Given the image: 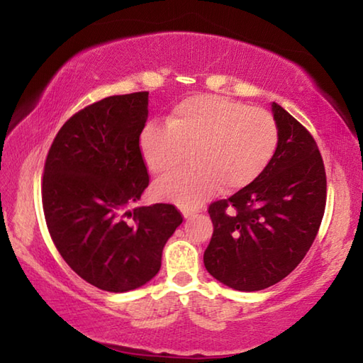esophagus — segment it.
Masks as SVG:
<instances>
[{
	"label": "esophagus",
	"instance_id": "34e87169",
	"mask_svg": "<svg viewBox=\"0 0 363 363\" xmlns=\"http://www.w3.org/2000/svg\"><path fill=\"white\" fill-rule=\"evenodd\" d=\"M194 216H195L194 211H184V218H186V219H192Z\"/></svg>",
	"mask_w": 363,
	"mask_h": 363
}]
</instances>
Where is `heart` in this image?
<instances>
[{"label":"heart","mask_w":363,"mask_h":363,"mask_svg":"<svg viewBox=\"0 0 363 363\" xmlns=\"http://www.w3.org/2000/svg\"><path fill=\"white\" fill-rule=\"evenodd\" d=\"M279 123L264 108L216 94L184 99L167 125L149 123L139 147L153 174H164L192 149V168L160 179L153 190L162 200L195 210L220 187L235 192L253 184L277 152Z\"/></svg>","instance_id":"b5f03b06"}]
</instances>
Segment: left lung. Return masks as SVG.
I'll use <instances>...</instances> for the list:
<instances>
[{"instance_id":"left-lung-1","label":"left lung","mask_w":363,"mask_h":363,"mask_svg":"<svg viewBox=\"0 0 363 363\" xmlns=\"http://www.w3.org/2000/svg\"><path fill=\"white\" fill-rule=\"evenodd\" d=\"M277 152L266 171L208 213L213 237L205 267L238 291H257L285 279L314 243L327 203V174L312 134L284 107Z\"/></svg>"}]
</instances>
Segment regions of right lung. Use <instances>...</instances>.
<instances>
[{
	"label": "right lung",
	"mask_w": 363,
	"mask_h": 363,
	"mask_svg": "<svg viewBox=\"0 0 363 363\" xmlns=\"http://www.w3.org/2000/svg\"><path fill=\"white\" fill-rule=\"evenodd\" d=\"M149 93L110 96L64 123L45 162L43 211L64 261L88 284L123 293L143 286L182 214L174 205L130 206L149 186L139 139Z\"/></svg>",
	"instance_id": "right-lung-1"
}]
</instances>
